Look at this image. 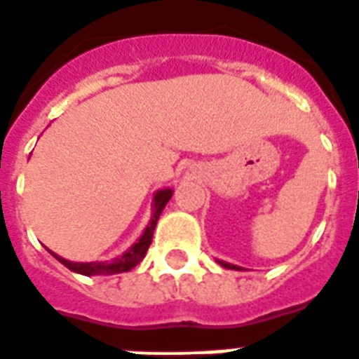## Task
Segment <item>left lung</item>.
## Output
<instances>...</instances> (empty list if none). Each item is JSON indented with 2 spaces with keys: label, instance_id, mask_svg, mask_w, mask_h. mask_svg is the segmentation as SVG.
Instances as JSON below:
<instances>
[{
  "label": "left lung",
  "instance_id": "left-lung-1",
  "mask_svg": "<svg viewBox=\"0 0 359 359\" xmlns=\"http://www.w3.org/2000/svg\"><path fill=\"white\" fill-rule=\"evenodd\" d=\"M217 263L221 264L222 268H228V270H241V266H237V264H231V263H226V261H217Z\"/></svg>",
  "mask_w": 359,
  "mask_h": 359
}]
</instances>
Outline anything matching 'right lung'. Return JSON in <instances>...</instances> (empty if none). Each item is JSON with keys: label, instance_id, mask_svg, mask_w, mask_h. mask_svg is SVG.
<instances>
[{"label": "right lung", "instance_id": "right-lung-1", "mask_svg": "<svg viewBox=\"0 0 359 359\" xmlns=\"http://www.w3.org/2000/svg\"><path fill=\"white\" fill-rule=\"evenodd\" d=\"M173 195V189L171 188H164V189H158L155 191L153 195V204H151V219L147 222L146 230L144 233L140 236V239L135 243L128 252H123L122 255L118 257L111 259V261H91V263H74V261H67V259L60 257L56 255L54 252L53 257H56L63 266H67L71 272H76V273H82V276H113V273H122V272H129L131 268L137 266L144 257H146V252L151 245V239H153V231H155V226L158 222V217H161L162 210L164 206L168 204V201L171 198Z\"/></svg>", "mask_w": 359, "mask_h": 359}]
</instances>
